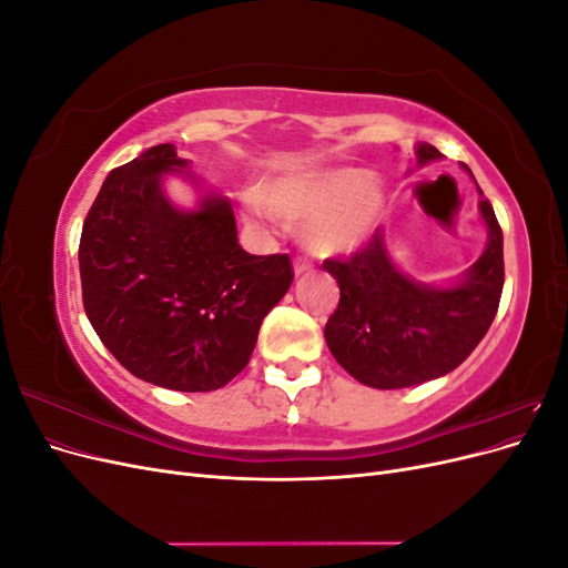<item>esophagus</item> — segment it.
Segmentation results:
<instances>
[{"label":"esophagus","instance_id":"1","mask_svg":"<svg viewBox=\"0 0 568 568\" xmlns=\"http://www.w3.org/2000/svg\"><path fill=\"white\" fill-rule=\"evenodd\" d=\"M311 261H305V257H296L294 261V272H296V277H301V274H307L311 272Z\"/></svg>","mask_w":568,"mask_h":568}]
</instances>
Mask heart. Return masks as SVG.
<instances>
[{
	"label": "heart",
	"mask_w": 568,
	"mask_h": 568,
	"mask_svg": "<svg viewBox=\"0 0 568 568\" xmlns=\"http://www.w3.org/2000/svg\"><path fill=\"white\" fill-rule=\"evenodd\" d=\"M384 194L369 173L357 168L311 170L274 178L261 186V199L248 196L246 213L255 220L274 215L301 222V244L315 255L355 251L382 215Z\"/></svg>",
	"instance_id": "obj_1"
}]
</instances>
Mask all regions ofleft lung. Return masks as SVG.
<instances>
[{"label": "left lung", "mask_w": 568, "mask_h": 568, "mask_svg": "<svg viewBox=\"0 0 568 568\" xmlns=\"http://www.w3.org/2000/svg\"><path fill=\"white\" fill-rule=\"evenodd\" d=\"M417 159L424 165L440 159V151L419 144ZM478 194L484 196L480 189ZM478 209L488 246L450 288L409 280L393 265L379 230L353 255L324 261L341 288L324 338L353 379L384 390L432 382L459 367L486 336L503 296L505 257L490 201L484 199Z\"/></svg>", "instance_id": "left-lung-1"}]
</instances>
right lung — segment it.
<instances>
[{
    "label": "right lung",
    "mask_w": 568,
    "mask_h": 568,
    "mask_svg": "<svg viewBox=\"0 0 568 568\" xmlns=\"http://www.w3.org/2000/svg\"><path fill=\"white\" fill-rule=\"evenodd\" d=\"M186 168L173 144L111 170L80 236L82 305L130 374L170 390L230 384L255 348L265 315L294 282L286 253L251 255L225 196L180 211L163 175Z\"/></svg>",
    "instance_id": "obj_1"
}]
</instances>
